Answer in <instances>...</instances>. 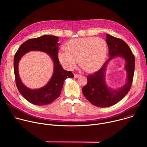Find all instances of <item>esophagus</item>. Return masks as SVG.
I'll return each instance as SVG.
<instances>
[{"label":"esophagus","instance_id":"obj_1","mask_svg":"<svg viewBox=\"0 0 147 147\" xmlns=\"http://www.w3.org/2000/svg\"><path fill=\"white\" fill-rule=\"evenodd\" d=\"M80 77V74H74V77L75 78H78Z\"/></svg>","mask_w":147,"mask_h":147}]
</instances>
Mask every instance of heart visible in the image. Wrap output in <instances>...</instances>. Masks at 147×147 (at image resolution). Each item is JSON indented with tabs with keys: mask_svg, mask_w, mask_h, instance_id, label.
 <instances>
[{
	"mask_svg": "<svg viewBox=\"0 0 147 147\" xmlns=\"http://www.w3.org/2000/svg\"><path fill=\"white\" fill-rule=\"evenodd\" d=\"M65 51H60L57 56L65 68L72 70L80 64L89 73L99 70L105 60L108 46L101 38L86 37L74 38L67 41Z\"/></svg>",
	"mask_w": 147,
	"mask_h": 147,
	"instance_id": "obj_1",
	"label": "heart"
}]
</instances>
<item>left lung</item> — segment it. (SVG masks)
<instances>
[{
	"label": "left lung",
	"instance_id": "8db88e82",
	"mask_svg": "<svg viewBox=\"0 0 147 147\" xmlns=\"http://www.w3.org/2000/svg\"><path fill=\"white\" fill-rule=\"evenodd\" d=\"M106 41L110 57L98 71L87 76V84L82 90L84 95L89 102L100 108L112 106L127 94L131 87L135 67L134 56L124 40L107 34ZM117 56L124 58L127 62L125 69L128 72V79L124 86L119 90H113L106 86L104 81V71L107 63L113 57Z\"/></svg>",
	"mask_w": 147,
	"mask_h": 147
}]
</instances>
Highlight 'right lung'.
Masks as SVG:
<instances>
[{"mask_svg": "<svg viewBox=\"0 0 147 147\" xmlns=\"http://www.w3.org/2000/svg\"><path fill=\"white\" fill-rule=\"evenodd\" d=\"M59 37L53 35H44L30 39L21 45L14 57V69L16 84L18 91L30 103L36 105H45L56 99L60 95L64 81L73 78L72 72L65 70L59 64L58 59ZM30 50H38L49 54L54 63V71L52 78L44 88L32 90L26 87L20 81L18 71V62L24 54Z\"/></svg>", "mask_w": 147, "mask_h": 147, "instance_id": "obj_1", "label": "right lung"}]
</instances>
